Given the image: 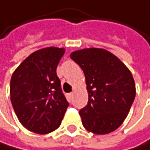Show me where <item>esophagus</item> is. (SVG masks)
<instances>
[{
  "instance_id": "obj_1",
  "label": "esophagus",
  "mask_w": 150,
  "mask_h": 150,
  "mask_svg": "<svg viewBox=\"0 0 150 150\" xmlns=\"http://www.w3.org/2000/svg\"><path fill=\"white\" fill-rule=\"evenodd\" d=\"M72 96H73V93H69V98H71V97H72Z\"/></svg>"
}]
</instances>
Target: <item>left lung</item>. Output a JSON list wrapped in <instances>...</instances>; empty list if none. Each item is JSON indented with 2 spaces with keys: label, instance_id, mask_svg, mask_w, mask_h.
I'll list each match as a JSON object with an SVG mask.
<instances>
[{
  "label": "left lung",
  "instance_id": "1",
  "mask_svg": "<svg viewBox=\"0 0 150 150\" xmlns=\"http://www.w3.org/2000/svg\"><path fill=\"white\" fill-rule=\"evenodd\" d=\"M83 70L89 95L88 104L80 110L85 129L97 135L117 129L127 116L136 96L130 70L109 51L84 48L70 54Z\"/></svg>",
  "mask_w": 150,
  "mask_h": 150
}]
</instances>
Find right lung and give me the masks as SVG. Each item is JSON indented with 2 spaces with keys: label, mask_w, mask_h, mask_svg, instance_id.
<instances>
[{
  "label": "right lung",
  "mask_w": 150,
  "mask_h": 150,
  "mask_svg": "<svg viewBox=\"0 0 150 150\" xmlns=\"http://www.w3.org/2000/svg\"><path fill=\"white\" fill-rule=\"evenodd\" d=\"M64 48L46 47L32 53L13 73L10 94L20 123L29 131L48 134L59 127L69 106L57 67Z\"/></svg>",
  "instance_id": "right-lung-1"
}]
</instances>
